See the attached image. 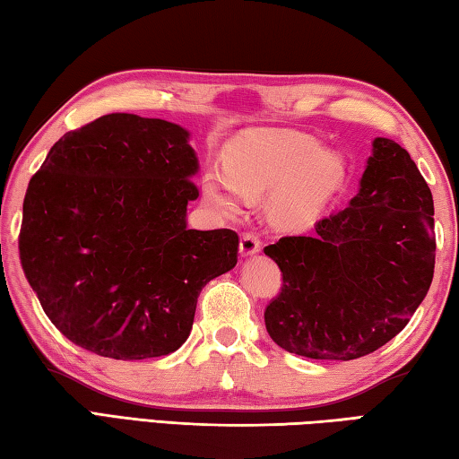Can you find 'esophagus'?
Wrapping results in <instances>:
<instances>
[{
	"mask_svg": "<svg viewBox=\"0 0 459 459\" xmlns=\"http://www.w3.org/2000/svg\"><path fill=\"white\" fill-rule=\"evenodd\" d=\"M260 250V238L255 235V232H245L240 237V255L242 256H253Z\"/></svg>",
	"mask_w": 459,
	"mask_h": 459,
	"instance_id": "34e87169",
	"label": "esophagus"
}]
</instances>
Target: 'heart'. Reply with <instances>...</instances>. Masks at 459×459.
Masks as SVG:
<instances>
[{
	"mask_svg": "<svg viewBox=\"0 0 459 459\" xmlns=\"http://www.w3.org/2000/svg\"><path fill=\"white\" fill-rule=\"evenodd\" d=\"M224 167L232 191L242 199L256 201L276 193L274 217L292 227L316 219L344 178L342 157L299 133L242 134L230 147ZM232 191L217 177L204 183L206 199L227 214L238 211Z\"/></svg>",
	"mask_w": 459,
	"mask_h": 459,
	"instance_id": "heart-1",
	"label": "heart"
}]
</instances>
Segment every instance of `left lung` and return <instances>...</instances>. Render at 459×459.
<instances>
[{
  "instance_id": "8db88e82",
  "label": "left lung",
  "mask_w": 459,
  "mask_h": 459,
  "mask_svg": "<svg viewBox=\"0 0 459 459\" xmlns=\"http://www.w3.org/2000/svg\"><path fill=\"white\" fill-rule=\"evenodd\" d=\"M314 229L264 247L282 273L266 330L312 360L362 358L400 334L432 284V191L406 149L376 137L360 191Z\"/></svg>"
}]
</instances>
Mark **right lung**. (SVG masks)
<instances>
[{"label": "right lung", "mask_w": 459, "mask_h": 459, "mask_svg": "<svg viewBox=\"0 0 459 459\" xmlns=\"http://www.w3.org/2000/svg\"><path fill=\"white\" fill-rule=\"evenodd\" d=\"M196 170L186 129L131 113L99 117L51 147L23 199L20 258L71 342L145 360L191 334L204 284L238 255L235 230L186 227Z\"/></svg>", "instance_id": "add662e5"}]
</instances>
